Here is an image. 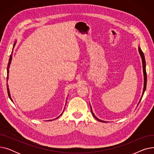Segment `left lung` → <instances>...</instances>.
<instances>
[{"label": "left lung", "instance_id": "8db88e82", "mask_svg": "<svg viewBox=\"0 0 154 154\" xmlns=\"http://www.w3.org/2000/svg\"><path fill=\"white\" fill-rule=\"evenodd\" d=\"M139 53H140V56H141V58H142V65H143V76H144V85H143V94H142V97H141V99H140V101L141 100V99H142V97H143V93H144V92H145V89H146V86H147V73H146V69H145V57H144V54H143V52L142 51V50L140 49V48L139 47ZM91 112H92V115H93V116L97 120H99V121H100V122H105L104 121H102V120H99V119H97V118L95 116H94V113H93V112H92V108H91Z\"/></svg>", "mask_w": 154, "mask_h": 154}]
</instances>
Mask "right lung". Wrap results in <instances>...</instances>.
Returning a JSON list of instances; mask_svg holds the SVG:
<instances>
[{"mask_svg":"<svg viewBox=\"0 0 154 154\" xmlns=\"http://www.w3.org/2000/svg\"><path fill=\"white\" fill-rule=\"evenodd\" d=\"M15 42L14 43V46H15ZM12 53H13V52H12V53H11V56H10V58H9V63H8V66H7V80L9 79V68H10V64L11 63V60H12ZM7 93H8V95H9V98H10V99L12 101V99H11V94H10V92H9V87H8V84L7 85ZM62 114L60 115V116H62ZM60 116H59L57 118H59ZM57 118H56V119H57Z\"/></svg>","mask_w":154,"mask_h":154,"instance_id":"add662e5","label":"right lung"}]
</instances>
